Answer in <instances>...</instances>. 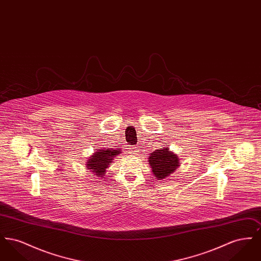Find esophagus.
I'll use <instances>...</instances> for the list:
<instances>
[{
	"label": "esophagus",
	"instance_id": "34e87169",
	"mask_svg": "<svg viewBox=\"0 0 261 261\" xmlns=\"http://www.w3.org/2000/svg\"><path fill=\"white\" fill-rule=\"evenodd\" d=\"M138 149H139V148H138V147H133V148H132V150H131V151H132V152H133V153H137V151H138Z\"/></svg>",
	"mask_w": 261,
	"mask_h": 261
}]
</instances>
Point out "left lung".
I'll return each mask as SVG.
<instances>
[{
  "mask_svg": "<svg viewBox=\"0 0 261 261\" xmlns=\"http://www.w3.org/2000/svg\"><path fill=\"white\" fill-rule=\"evenodd\" d=\"M149 163L158 180L167 178L179 166V158L166 148L150 152Z\"/></svg>",
  "mask_w": 261,
  "mask_h": 261,
  "instance_id": "obj_1",
  "label": "left lung"
}]
</instances>
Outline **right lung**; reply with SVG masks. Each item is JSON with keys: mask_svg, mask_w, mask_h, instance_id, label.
I'll return each instance as SVG.
<instances>
[{"mask_svg": "<svg viewBox=\"0 0 261 261\" xmlns=\"http://www.w3.org/2000/svg\"><path fill=\"white\" fill-rule=\"evenodd\" d=\"M120 151L116 149H99L88 160L87 168L98 177H102L106 175L107 168L110 167L112 160Z\"/></svg>", "mask_w": 261, "mask_h": 261, "instance_id": "obj_1", "label": "right lung"}]
</instances>
